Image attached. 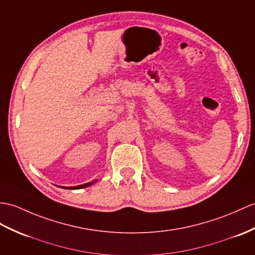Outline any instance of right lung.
Segmentation results:
<instances>
[{
	"instance_id": "obj_1",
	"label": "right lung",
	"mask_w": 255,
	"mask_h": 255,
	"mask_svg": "<svg viewBox=\"0 0 255 255\" xmlns=\"http://www.w3.org/2000/svg\"><path fill=\"white\" fill-rule=\"evenodd\" d=\"M94 182H97V180L91 181V182H88V183H85V185H80V186L73 187V189H81V188H86V187H88V186H91V185H93ZM68 188H69V187H68ZM70 189H72V187H70Z\"/></svg>"
}]
</instances>
